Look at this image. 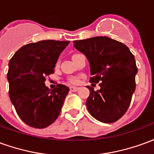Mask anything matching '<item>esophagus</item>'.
I'll use <instances>...</instances> for the list:
<instances>
[{"instance_id": "obj_1", "label": "esophagus", "mask_w": 154, "mask_h": 154, "mask_svg": "<svg viewBox=\"0 0 154 154\" xmlns=\"http://www.w3.org/2000/svg\"><path fill=\"white\" fill-rule=\"evenodd\" d=\"M79 90V87H70V91H77Z\"/></svg>"}]
</instances>
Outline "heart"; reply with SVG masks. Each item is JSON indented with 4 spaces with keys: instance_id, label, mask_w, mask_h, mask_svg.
<instances>
[{
    "instance_id": "b5f03b06",
    "label": "heart",
    "mask_w": 154,
    "mask_h": 154,
    "mask_svg": "<svg viewBox=\"0 0 154 154\" xmlns=\"http://www.w3.org/2000/svg\"><path fill=\"white\" fill-rule=\"evenodd\" d=\"M69 82L72 84H77L79 82V78L77 77H72L69 78Z\"/></svg>"
}]
</instances>
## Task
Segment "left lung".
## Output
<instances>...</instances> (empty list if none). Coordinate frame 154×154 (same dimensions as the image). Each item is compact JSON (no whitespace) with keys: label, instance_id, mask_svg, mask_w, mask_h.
<instances>
[{"label":"left lung","instance_id":"1","mask_svg":"<svg viewBox=\"0 0 154 154\" xmlns=\"http://www.w3.org/2000/svg\"><path fill=\"white\" fill-rule=\"evenodd\" d=\"M74 47L89 61L90 82H100V90L87 87V110L100 122H116L127 111L135 91L134 56L125 44L106 36L75 40Z\"/></svg>","mask_w":154,"mask_h":154}]
</instances>
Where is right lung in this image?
Wrapping results in <instances>:
<instances>
[{
    "label": "right lung",
    "mask_w": 154,
    "mask_h": 154,
    "mask_svg": "<svg viewBox=\"0 0 154 154\" xmlns=\"http://www.w3.org/2000/svg\"><path fill=\"white\" fill-rule=\"evenodd\" d=\"M69 41L42 40L22 46L9 62V97L19 117L28 125L44 129L56 120L69 88L58 84L49 90L46 77Z\"/></svg>",
    "instance_id": "add662e5"
}]
</instances>
